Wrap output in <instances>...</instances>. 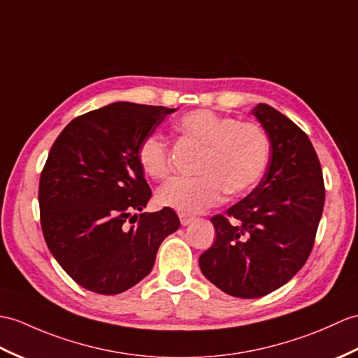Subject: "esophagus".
Here are the masks:
<instances>
[{
	"label": "esophagus",
	"mask_w": 358,
	"mask_h": 358,
	"mask_svg": "<svg viewBox=\"0 0 358 358\" xmlns=\"http://www.w3.org/2000/svg\"><path fill=\"white\" fill-rule=\"evenodd\" d=\"M178 217H180L181 226H187V224H190V222L194 221V217H189V215H185V213H180Z\"/></svg>",
	"instance_id": "obj_1"
}]
</instances>
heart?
I'll use <instances>...</instances> for the list:
<instances>
[{"instance_id": "b5f03b06", "label": "heart", "mask_w": 358, "mask_h": 358, "mask_svg": "<svg viewBox=\"0 0 358 358\" xmlns=\"http://www.w3.org/2000/svg\"><path fill=\"white\" fill-rule=\"evenodd\" d=\"M180 134L204 148L195 178H172L157 192V201L180 213H198L218 204L224 192L239 195L252 189L265 171L270 140L259 124L239 122L210 110L182 114L176 122ZM141 171L154 180L169 176V149L159 134L148 136L137 151Z\"/></svg>"}]
</instances>
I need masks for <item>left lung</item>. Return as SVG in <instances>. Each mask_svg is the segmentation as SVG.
Returning a JSON list of instances; mask_svg holds the SVG:
<instances>
[{"instance_id":"1","label":"left lung","mask_w":358,"mask_h":358,"mask_svg":"<svg viewBox=\"0 0 358 358\" xmlns=\"http://www.w3.org/2000/svg\"><path fill=\"white\" fill-rule=\"evenodd\" d=\"M252 114L270 140L262 180L226 215L210 218L217 238L199 268L224 293L270 294L303 267L325 204L319 157L308 136L287 115L257 103Z\"/></svg>"}]
</instances>
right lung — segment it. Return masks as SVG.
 I'll use <instances>...</instances> for the list:
<instances>
[{
    "instance_id": "1",
    "label": "right lung",
    "mask_w": 358,
    "mask_h": 358,
    "mask_svg": "<svg viewBox=\"0 0 358 358\" xmlns=\"http://www.w3.org/2000/svg\"><path fill=\"white\" fill-rule=\"evenodd\" d=\"M173 111L115 102L73 119L50 149L39 180L41 227L55 259L90 292L119 294L138 284L180 227L169 207L132 215L152 195L138 146Z\"/></svg>"
}]
</instances>
